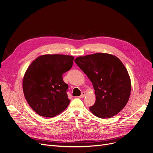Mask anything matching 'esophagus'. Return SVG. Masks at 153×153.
I'll list each match as a JSON object with an SVG mask.
<instances>
[{
    "instance_id": "obj_1",
    "label": "esophagus",
    "mask_w": 153,
    "mask_h": 153,
    "mask_svg": "<svg viewBox=\"0 0 153 153\" xmlns=\"http://www.w3.org/2000/svg\"><path fill=\"white\" fill-rule=\"evenodd\" d=\"M85 92H82V94H81V95H80L79 97L80 99H82V98H84V97H85Z\"/></svg>"
}]
</instances>
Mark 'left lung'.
I'll return each instance as SVG.
<instances>
[{"label":"left lung","mask_w":153,"mask_h":153,"mask_svg":"<svg viewBox=\"0 0 153 153\" xmlns=\"http://www.w3.org/2000/svg\"><path fill=\"white\" fill-rule=\"evenodd\" d=\"M74 61L93 84L96 100L89 107L91 113L106 118L122 111L129 100L131 84L120 59L110 54L97 53L79 56Z\"/></svg>","instance_id":"8db88e82"}]
</instances>
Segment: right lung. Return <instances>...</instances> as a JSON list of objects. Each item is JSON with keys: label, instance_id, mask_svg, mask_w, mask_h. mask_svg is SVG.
Wrapping results in <instances>:
<instances>
[{"label": "right lung", "instance_id": "1", "mask_svg": "<svg viewBox=\"0 0 153 153\" xmlns=\"http://www.w3.org/2000/svg\"><path fill=\"white\" fill-rule=\"evenodd\" d=\"M74 56L44 54L31 62L23 78L24 96L30 107L44 117L60 114L70 103L62 74L72 66Z\"/></svg>", "mask_w": 153, "mask_h": 153}]
</instances>
